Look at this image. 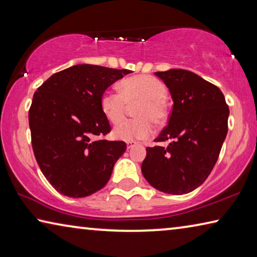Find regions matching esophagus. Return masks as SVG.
Wrapping results in <instances>:
<instances>
[{
    "label": "esophagus",
    "instance_id": "1",
    "mask_svg": "<svg viewBox=\"0 0 257 257\" xmlns=\"http://www.w3.org/2000/svg\"><path fill=\"white\" fill-rule=\"evenodd\" d=\"M136 144H137L136 142H127V147H128V149H132V147L134 145H136Z\"/></svg>",
    "mask_w": 257,
    "mask_h": 257
}]
</instances>
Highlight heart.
Returning a JSON list of instances; mask_svg holds the SVG:
<instances>
[{
	"label": "heart",
	"mask_w": 257,
	"mask_h": 257,
	"mask_svg": "<svg viewBox=\"0 0 257 257\" xmlns=\"http://www.w3.org/2000/svg\"><path fill=\"white\" fill-rule=\"evenodd\" d=\"M120 90L106 89L101 97V108L106 119L119 123L124 118L128 103L139 101L135 115L113 129V136L119 141L136 142L154 133V123L162 124L168 119L169 110L165 97L167 87L154 77L139 75L128 77L119 84Z\"/></svg>",
	"instance_id": "1"
}]
</instances>
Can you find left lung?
Returning <instances> with one entry per match:
<instances>
[{
	"mask_svg": "<svg viewBox=\"0 0 257 257\" xmlns=\"http://www.w3.org/2000/svg\"><path fill=\"white\" fill-rule=\"evenodd\" d=\"M169 88L173 107L155 142L147 147L142 172L167 194L184 195L201 186L213 170L228 133L229 107L222 92L196 73L170 69L155 72Z\"/></svg>",
	"mask_w": 257,
	"mask_h": 257,
	"instance_id": "obj_1",
	"label": "left lung"
}]
</instances>
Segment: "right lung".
Masks as SVG:
<instances>
[{
    "label": "right lung",
    "instance_id": "obj_1",
    "mask_svg": "<svg viewBox=\"0 0 257 257\" xmlns=\"http://www.w3.org/2000/svg\"><path fill=\"white\" fill-rule=\"evenodd\" d=\"M132 71L77 64L52 75L34 94L29 128L43 175L64 196L102 189L127 149L124 142L95 137L111 132L101 108L103 93Z\"/></svg>",
    "mask_w": 257,
    "mask_h": 257
}]
</instances>
